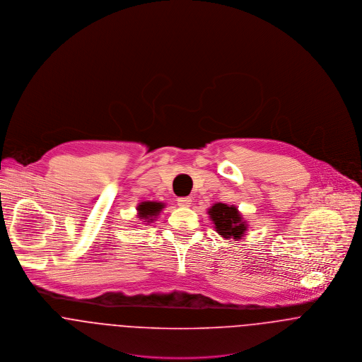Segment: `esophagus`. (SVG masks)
Wrapping results in <instances>:
<instances>
[{
  "mask_svg": "<svg viewBox=\"0 0 362 362\" xmlns=\"http://www.w3.org/2000/svg\"><path fill=\"white\" fill-rule=\"evenodd\" d=\"M192 204V199L190 197H180L177 199V205L179 206H190Z\"/></svg>",
  "mask_w": 362,
  "mask_h": 362,
  "instance_id": "1",
  "label": "esophagus"
}]
</instances>
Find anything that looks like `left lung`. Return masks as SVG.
I'll return each instance as SVG.
<instances>
[{
  "instance_id": "8db88e82",
  "label": "left lung",
  "mask_w": 362,
  "mask_h": 362,
  "mask_svg": "<svg viewBox=\"0 0 362 362\" xmlns=\"http://www.w3.org/2000/svg\"><path fill=\"white\" fill-rule=\"evenodd\" d=\"M211 219L215 223L216 232L225 239H240L247 226L241 219L240 212L233 205H226L218 202L212 205L208 211Z\"/></svg>"
}]
</instances>
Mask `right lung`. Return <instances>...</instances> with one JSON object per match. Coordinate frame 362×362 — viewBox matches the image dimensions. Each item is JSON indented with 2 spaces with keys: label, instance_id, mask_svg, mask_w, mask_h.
Instances as JSON below:
<instances>
[{
  "label": "right lung",
  "instance_id": "obj_1",
  "mask_svg": "<svg viewBox=\"0 0 362 362\" xmlns=\"http://www.w3.org/2000/svg\"><path fill=\"white\" fill-rule=\"evenodd\" d=\"M163 208L161 202H153V201H147V202H141L139 205V216L141 219H150L153 216H156L160 211ZM153 221V219H150ZM146 222V221H144Z\"/></svg>",
  "mask_w": 362,
  "mask_h": 362
}]
</instances>
